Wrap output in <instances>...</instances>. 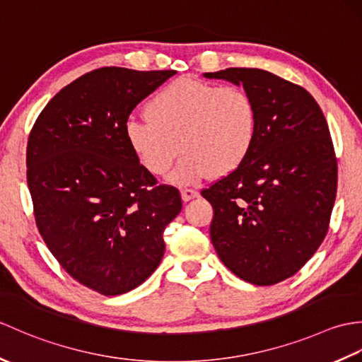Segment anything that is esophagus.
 I'll list each match as a JSON object with an SVG mask.
<instances>
[{"label":"esophagus","instance_id":"1","mask_svg":"<svg viewBox=\"0 0 362 362\" xmlns=\"http://www.w3.org/2000/svg\"><path fill=\"white\" fill-rule=\"evenodd\" d=\"M180 196H182V201L183 202H188V201H191V199L197 197L199 193H197L196 189H193V188H182L180 189Z\"/></svg>","mask_w":362,"mask_h":362}]
</instances>
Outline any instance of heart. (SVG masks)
<instances>
[{"label":"heart","mask_w":362,"mask_h":362,"mask_svg":"<svg viewBox=\"0 0 362 362\" xmlns=\"http://www.w3.org/2000/svg\"><path fill=\"white\" fill-rule=\"evenodd\" d=\"M148 117L127 119V143L153 175H165L179 152L185 153L169 177L177 185L196 183L209 173H232L247 157L257 132L255 104L244 88L188 78L161 88Z\"/></svg>","instance_id":"b5f03b06"}]
</instances>
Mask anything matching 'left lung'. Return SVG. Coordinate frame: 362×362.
<instances>
[{
  "mask_svg": "<svg viewBox=\"0 0 362 362\" xmlns=\"http://www.w3.org/2000/svg\"><path fill=\"white\" fill-rule=\"evenodd\" d=\"M243 86L257 109L252 148L202 189L211 243L230 271L258 286L298 272L328 232L337 161L327 119L308 91L258 68L205 73Z\"/></svg>",
  "mask_w": 362,
  "mask_h": 362,
  "instance_id": "1",
  "label": "left lung"
}]
</instances>
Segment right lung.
I'll list each match as a JSON object with an SVG mask.
<instances>
[{"instance_id":"right-lung-1","label":"right lung","mask_w":362,"mask_h":362,"mask_svg":"<svg viewBox=\"0 0 362 362\" xmlns=\"http://www.w3.org/2000/svg\"><path fill=\"white\" fill-rule=\"evenodd\" d=\"M174 70L105 66L64 87L38 115L26 151L35 224L60 266L103 296L135 289L160 264L182 210L130 149L126 122Z\"/></svg>"}]
</instances>
